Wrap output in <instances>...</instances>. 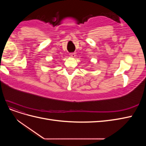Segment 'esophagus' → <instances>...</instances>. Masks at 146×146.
<instances>
[{"mask_svg": "<svg viewBox=\"0 0 146 146\" xmlns=\"http://www.w3.org/2000/svg\"><path fill=\"white\" fill-rule=\"evenodd\" d=\"M69 55H70V56H71V57H73V58H74V57L76 56V53H70V54Z\"/></svg>", "mask_w": 146, "mask_h": 146, "instance_id": "1", "label": "esophagus"}]
</instances>
